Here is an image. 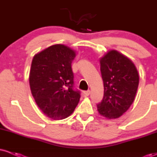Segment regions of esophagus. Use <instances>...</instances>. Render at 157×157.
I'll return each mask as SVG.
<instances>
[{"label": "esophagus", "instance_id": "1", "mask_svg": "<svg viewBox=\"0 0 157 157\" xmlns=\"http://www.w3.org/2000/svg\"><path fill=\"white\" fill-rule=\"evenodd\" d=\"M90 94H91V91H90V90H88V91H83V94L86 95V96H89Z\"/></svg>", "mask_w": 157, "mask_h": 157}]
</instances>
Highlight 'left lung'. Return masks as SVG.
I'll return each mask as SVG.
<instances>
[{
    "mask_svg": "<svg viewBox=\"0 0 157 157\" xmlns=\"http://www.w3.org/2000/svg\"><path fill=\"white\" fill-rule=\"evenodd\" d=\"M104 96L97 105L100 115L108 119L122 116L134 102L139 86V75L131 60L111 50L100 59Z\"/></svg>",
    "mask_w": 157,
    "mask_h": 157,
    "instance_id": "left-lung-1",
    "label": "left lung"
}]
</instances>
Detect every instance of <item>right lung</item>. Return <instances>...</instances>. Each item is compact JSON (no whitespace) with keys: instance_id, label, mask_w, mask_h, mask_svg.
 <instances>
[{"instance_id":"add662e5","label":"right lung","mask_w":157,"mask_h":157,"mask_svg":"<svg viewBox=\"0 0 157 157\" xmlns=\"http://www.w3.org/2000/svg\"><path fill=\"white\" fill-rule=\"evenodd\" d=\"M75 52L56 44L34 56L29 72L32 94L48 117L63 120L73 113L80 101V91L74 89L71 63Z\"/></svg>"}]
</instances>
